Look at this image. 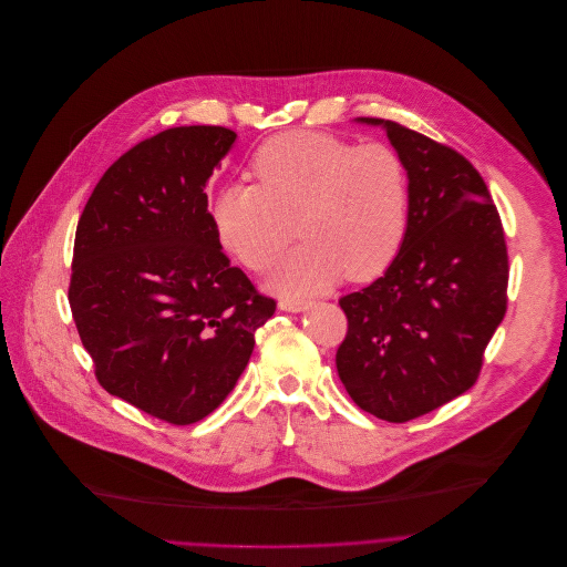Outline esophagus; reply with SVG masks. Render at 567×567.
<instances>
[{
	"instance_id": "obj_1",
	"label": "esophagus",
	"mask_w": 567,
	"mask_h": 567,
	"mask_svg": "<svg viewBox=\"0 0 567 567\" xmlns=\"http://www.w3.org/2000/svg\"><path fill=\"white\" fill-rule=\"evenodd\" d=\"M312 306V301H308V299H281L279 301V308L281 310H286V312H303V310H308Z\"/></svg>"
}]
</instances>
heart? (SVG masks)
I'll return each mask as SVG.
<instances>
[{
	"mask_svg": "<svg viewBox=\"0 0 567 567\" xmlns=\"http://www.w3.org/2000/svg\"><path fill=\"white\" fill-rule=\"evenodd\" d=\"M255 185H228L212 200L220 246L248 270L266 272L297 233L303 239L270 277L286 297L337 281L380 277L398 257L411 209L402 156L382 143L355 145L321 132L266 141L250 161Z\"/></svg>",
	"mask_w": 567,
	"mask_h": 567,
	"instance_id": "obj_1",
	"label": "heart"
}]
</instances>
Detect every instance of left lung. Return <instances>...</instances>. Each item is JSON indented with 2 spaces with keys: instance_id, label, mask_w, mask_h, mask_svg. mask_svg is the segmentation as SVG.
Wrapping results in <instances>:
<instances>
[{
  "instance_id": "8db88e82",
  "label": "left lung",
  "mask_w": 567,
  "mask_h": 567,
  "mask_svg": "<svg viewBox=\"0 0 567 567\" xmlns=\"http://www.w3.org/2000/svg\"><path fill=\"white\" fill-rule=\"evenodd\" d=\"M380 125L409 172L404 244L386 272L339 299L349 330L334 364L353 402L409 422L470 391L507 310V244L476 167L393 121Z\"/></svg>"
}]
</instances>
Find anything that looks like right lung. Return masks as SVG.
Masks as SVG:
<instances>
[{
    "label": "right lung",
    "instance_id": "add662e5",
    "mask_svg": "<svg viewBox=\"0 0 567 567\" xmlns=\"http://www.w3.org/2000/svg\"><path fill=\"white\" fill-rule=\"evenodd\" d=\"M237 134L165 130L123 154L78 220L69 303L100 386L183 426L235 389L277 308L230 266L205 183Z\"/></svg>",
    "mask_w": 567,
    "mask_h": 567
}]
</instances>
